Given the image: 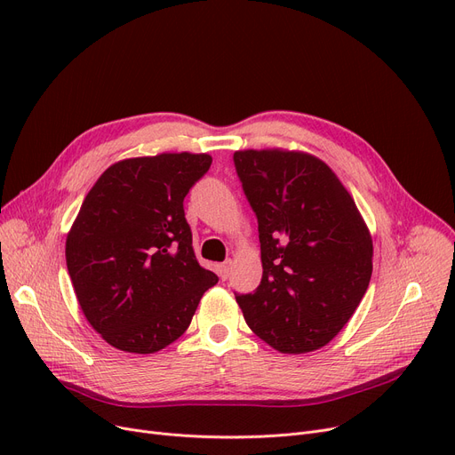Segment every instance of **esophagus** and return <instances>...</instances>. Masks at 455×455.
Returning a JSON list of instances; mask_svg holds the SVG:
<instances>
[{
  "label": "esophagus",
  "mask_w": 455,
  "mask_h": 455,
  "mask_svg": "<svg viewBox=\"0 0 455 455\" xmlns=\"http://www.w3.org/2000/svg\"><path fill=\"white\" fill-rule=\"evenodd\" d=\"M230 271H232V261H230V259H228V261H225V264L218 266V273H220L221 280H227V278H228V275H230Z\"/></svg>",
  "instance_id": "34e87169"
}]
</instances>
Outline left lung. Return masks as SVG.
I'll use <instances>...</instances> for the list:
<instances>
[{
    "label": "left lung",
    "mask_w": 455,
    "mask_h": 455,
    "mask_svg": "<svg viewBox=\"0 0 455 455\" xmlns=\"http://www.w3.org/2000/svg\"><path fill=\"white\" fill-rule=\"evenodd\" d=\"M258 218L261 282L235 295L249 328L282 354L328 345L360 306L372 275V237L338 175L314 155L234 153Z\"/></svg>",
    "instance_id": "left-lung-1"
}]
</instances>
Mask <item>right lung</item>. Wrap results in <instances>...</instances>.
<instances>
[{
    "label": "right lung",
    "instance_id": "right-lung-1",
    "mask_svg": "<svg viewBox=\"0 0 455 455\" xmlns=\"http://www.w3.org/2000/svg\"><path fill=\"white\" fill-rule=\"evenodd\" d=\"M206 153L112 164L88 191L66 237V266L92 328L114 348L153 354L188 330L218 276L199 266L184 197Z\"/></svg>",
    "mask_w": 455,
    "mask_h": 455
}]
</instances>
